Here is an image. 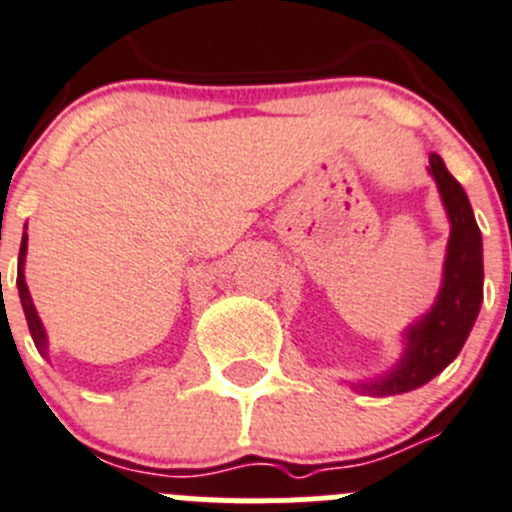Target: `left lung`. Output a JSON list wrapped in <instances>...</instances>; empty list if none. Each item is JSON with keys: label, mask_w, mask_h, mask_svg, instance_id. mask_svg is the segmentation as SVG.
Returning a JSON list of instances; mask_svg holds the SVG:
<instances>
[{"label": "left lung", "mask_w": 512, "mask_h": 512, "mask_svg": "<svg viewBox=\"0 0 512 512\" xmlns=\"http://www.w3.org/2000/svg\"><path fill=\"white\" fill-rule=\"evenodd\" d=\"M429 176L437 184L442 207L450 219V240L442 267V285L432 308L401 333L404 353L376 379L348 381L353 391L369 396H394L419 389L442 374L465 346L482 305V234L470 199L460 181L447 171L442 156H429Z\"/></svg>", "instance_id": "8db88e82"}]
</instances>
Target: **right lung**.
<instances>
[{
  "instance_id": "add662e5",
  "label": "right lung",
  "mask_w": 512,
  "mask_h": 512,
  "mask_svg": "<svg viewBox=\"0 0 512 512\" xmlns=\"http://www.w3.org/2000/svg\"><path fill=\"white\" fill-rule=\"evenodd\" d=\"M25 257H27V224H25V234H22V245H19V260H17V290H19V300H22V310H25L27 326H30L32 341H35L37 351L42 353L45 358H50V343H47V331L42 326L40 315H37L35 303H32L30 288L25 283Z\"/></svg>"
}]
</instances>
